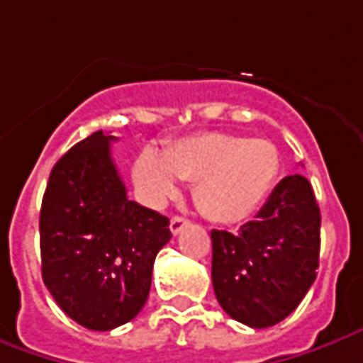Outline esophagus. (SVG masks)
<instances>
[{
  "instance_id": "34e87169",
  "label": "esophagus",
  "mask_w": 363,
  "mask_h": 363,
  "mask_svg": "<svg viewBox=\"0 0 363 363\" xmlns=\"http://www.w3.org/2000/svg\"><path fill=\"white\" fill-rule=\"evenodd\" d=\"M189 224V220L186 218H182V216H172L171 218V233L172 234H179Z\"/></svg>"
}]
</instances>
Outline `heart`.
Wrapping results in <instances>:
<instances>
[{
	"label": "heart",
	"instance_id": "obj_1",
	"mask_svg": "<svg viewBox=\"0 0 363 363\" xmlns=\"http://www.w3.org/2000/svg\"><path fill=\"white\" fill-rule=\"evenodd\" d=\"M278 174V152L270 140L226 133H202L177 140L164 152L145 149L133 177L152 202L179 192V179L194 182V202L214 223L234 224L262 204Z\"/></svg>",
	"mask_w": 363,
	"mask_h": 363
}]
</instances>
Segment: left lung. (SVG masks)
<instances>
[{"label":"left lung","mask_w":363,"mask_h":363,"mask_svg":"<svg viewBox=\"0 0 363 363\" xmlns=\"http://www.w3.org/2000/svg\"><path fill=\"white\" fill-rule=\"evenodd\" d=\"M213 286L223 310L250 328L282 322L316 280L320 208L312 184L290 174L238 233L213 230Z\"/></svg>","instance_id":"8db88e82"}]
</instances>
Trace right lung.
Here are the masks:
<instances>
[{"mask_svg":"<svg viewBox=\"0 0 363 363\" xmlns=\"http://www.w3.org/2000/svg\"><path fill=\"white\" fill-rule=\"evenodd\" d=\"M103 130L55 162L39 214L41 276L71 320L107 332L139 314L169 218L127 199Z\"/></svg>","mask_w":363,"mask_h":363,"instance_id":"add662e5","label":"right lung"}]
</instances>
